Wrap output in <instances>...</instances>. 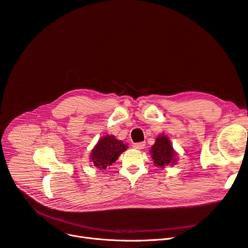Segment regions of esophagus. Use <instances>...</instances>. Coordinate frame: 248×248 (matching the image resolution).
<instances>
[{"mask_svg": "<svg viewBox=\"0 0 248 248\" xmlns=\"http://www.w3.org/2000/svg\"><path fill=\"white\" fill-rule=\"evenodd\" d=\"M134 149H138V150H140V149H144V147H145V142H142V141H140V142H136V144H133V146H132Z\"/></svg>", "mask_w": 248, "mask_h": 248, "instance_id": "34e87169", "label": "esophagus"}]
</instances>
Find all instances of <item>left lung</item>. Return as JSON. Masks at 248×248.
Masks as SVG:
<instances>
[{
  "instance_id": "left-lung-1",
  "label": "left lung",
  "mask_w": 248,
  "mask_h": 248,
  "mask_svg": "<svg viewBox=\"0 0 248 248\" xmlns=\"http://www.w3.org/2000/svg\"><path fill=\"white\" fill-rule=\"evenodd\" d=\"M151 153L155 166L163 168L176 162V152L170 145V140L164 136L156 139L155 144L151 147Z\"/></svg>"
}]
</instances>
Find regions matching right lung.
I'll use <instances>...</instances> for the list:
<instances>
[{
	"label": "right lung",
	"instance_id": "1",
	"mask_svg": "<svg viewBox=\"0 0 248 248\" xmlns=\"http://www.w3.org/2000/svg\"><path fill=\"white\" fill-rule=\"evenodd\" d=\"M126 148L127 146L123 144V141L118 140L114 136H107L97 142L92 150L91 159L95 167L106 170L118 159Z\"/></svg>",
	"mask_w": 248,
	"mask_h": 248
}]
</instances>
